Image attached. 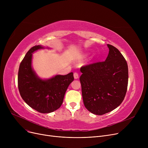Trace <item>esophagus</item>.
<instances>
[{"instance_id":"1","label":"esophagus","mask_w":148,"mask_h":148,"mask_svg":"<svg viewBox=\"0 0 148 148\" xmlns=\"http://www.w3.org/2000/svg\"><path fill=\"white\" fill-rule=\"evenodd\" d=\"M74 79H77L79 78V74L77 73H74Z\"/></svg>"}]
</instances>
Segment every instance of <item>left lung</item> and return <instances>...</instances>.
Returning a JSON list of instances; mask_svg holds the SVG:
<instances>
[{
	"mask_svg": "<svg viewBox=\"0 0 148 148\" xmlns=\"http://www.w3.org/2000/svg\"><path fill=\"white\" fill-rule=\"evenodd\" d=\"M109 52L104 62L81 67L80 77L84 105L97 115H103L117 108L127 90L128 68L118 49L107 44Z\"/></svg>",
	"mask_w": 148,
	"mask_h": 148,
	"instance_id": "1",
	"label": "left lung"
}]
</instances>
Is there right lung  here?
Segmentation results:
<instances>
[{"label": "right lung", "mask_w": 148, "mask_h": 148, "mask_svg": "<svg viewBox=\"0 0 148 148\" xmlns=\"http://www.w3.org/2000/svg\"><path fill=\"white\" fill-rule=\"evenodd\" d=\"M42 49L44 47L41 45H35L26 54L19 66L18 87L21 98L28 106L40 113H49L61 106L74 76L70 73L47 80L38 77L32 67V53Z\"/></svg>", "instance_id": "add662e5"}]
</instances>
